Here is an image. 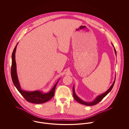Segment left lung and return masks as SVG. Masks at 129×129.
<instances>
[{
    "instance_id": "obj_1",
    "label": "left lung",
    "mask_w": 129,
    "mask_h": 129,
    "mask_svg": "<svg viewBox=\"0 0 129 129\" xmlns=\"http://www.w3.org/2000/svg\"><path fill=\"white\" fill-rule=\"evenodd\" d=\"M113 46H114V45H113ZM114 50H115V54H116V55H117V52H116V49L114 48ZM115 80L116 79H115V81L113 83V84H112V85L108 89V90H107V91H106V92H105L104 94H102V95H99V96H98L95 99V100L94 101H93L92 102H84L82 100H81L80 98H79L75 94V93L74 91V86L73 87V96H74V98L76 101H77L78 103H79L81 104H84L85 105H87V106H92V105H96V104H97L98 103H99L100 102H101L104 98L106 95L109 93V92L111 90H112L113 86L114 85V84H115Z\"/></svg>"
}]
</instances>
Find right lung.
<instances>
[{
    "mask_svg": "<svg viewBox=\"0 0 129 129\" xmlns=\"http://www.w3.org/2000/svg\"><path fill=\"white\" fill-rule=\"evenodd\" d=\"M18 43L15 47L13 51L12 54V64L11 67V76L12 78V82L18 90L19 92L25 98V99L28 102L34 103V104H43L49 101L52 98L54 95L55 87L57 84V82L53 87L51 90L48 93L43 94L42 92L39 91H35L32 92L25 91L21 89L19 85L18 77L16 73V62L15 59V51L16 47Z\"/></svg>",
    "mask_w": 129,
    "mask_h": 129,
    "instance_id": "obj_1",
    "label": "right lung"
}]
</instances>
